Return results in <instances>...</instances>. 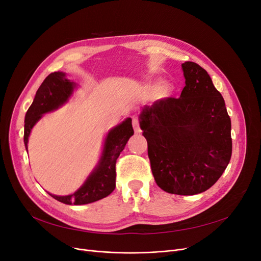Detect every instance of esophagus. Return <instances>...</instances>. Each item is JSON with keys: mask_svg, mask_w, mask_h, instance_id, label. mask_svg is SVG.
I'll list each match as a JSON object with an SVG mask.
<instances>
[{"mask_svg": "<svg viewBox=\"0 0 261 261\" xmlns=\"http://www.w3.org/2000/svg\"><path fill=\"white\" fill-rule=\"evenodd\" d=\"M133 127L134 130H135L136 134H140V128H139V122L136 117L133 118Z\"/></svg>", "mask_w": 261, "mask_h": 261, "instance_id": "34e87169", "label": "esophagus"}]
</instances>
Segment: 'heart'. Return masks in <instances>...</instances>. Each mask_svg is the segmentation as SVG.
Returning <instances> with one entry per match:
<instances>
[{
  "instance_id": "obj_1",
  "label": "heart",
  "mask_w": 261,
  "mask_h": 261,
  "mask_svg": "<svg viewBox=\"0 0 261 261\" xmlns=\"http://www.w3.org/2000/svg\"><path fill=\"white\" fill-rule=\"evenodd\" d=\"M155 92L160 98L168 97L169 94L172 92V85L169 82H162L156 86Z\"/></svg>"
}]
</instances>
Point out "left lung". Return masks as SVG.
Here are the masks:
<instances>
[{"label": "left lung", "mask_w": 261, "mask_h": 261, "mask_svg": "<svg viewBox=\"0 0 261 261\" xmlns=\"http://www.w3.org/2000/svg\"><path fill=\"white\" fill-rule=\"evenodd\" d=\"M181 69L180 97L145 106L139 125L158 186L189 196L207 191L226 169L232 155L231 118L206 70L194 62L183 63Z\"/></svg>", "instance_id": "obj_1"}]
</instances>
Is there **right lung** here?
I'll use <instances>...</instances> for the list:
<instances>
[{
    "label": "right lung",
    "instance_id": "right-lung-1",
    "mask_svg": "<svg viewBox=\"0 0 261 261\" xmlns=\"http://www.w3.org/2000/svg\"><path fill=\"white\" fill-rule=\"evenodd\" d=\"M76 88L77 84L67 80L66 74L63 72L51 73L43 81L25 115L23 143L27 151L29 135L37 122L43 114L53 112L64 106ZM133 135L132 118L127 117L121 124L109 130L97 165L75 193L66 196H58L50 193L49 195L66 204L91 203L109 196L115 188L116 160Z\"/></svg>",
    "mask_w": 261,
    "mask_h": 261
}]
</instances>
